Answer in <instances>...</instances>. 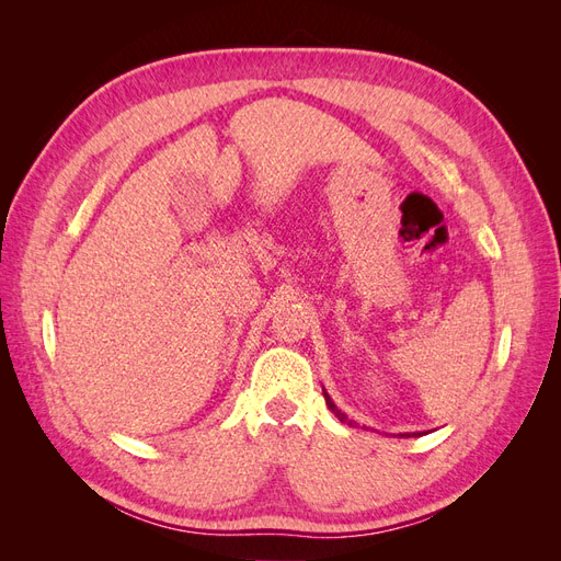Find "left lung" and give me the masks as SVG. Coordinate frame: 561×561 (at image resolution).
<instances>
[{"label":"left lung","mask_w":561,"mask_h":561,"mask_svg":"<svg viewBox=\"0 0 561 561\" xmlns=\"http://www.w3.org/2000/svg\"><path fill=\"white\" fill-rule=\"evenodd\" d=\"M322 396H325V402H328V407H330L332 414H334L339 421H342V423H348V426H353V428L358 426V423H355L353 419H348V416H346L342 410H339V407L334 404V400L328 396V390H325V388H322ZM412 435H414V437H419V435H423V433H400V437H412Z\"/></svg>","instance_id":"left-lung-1"}]
</instances>
